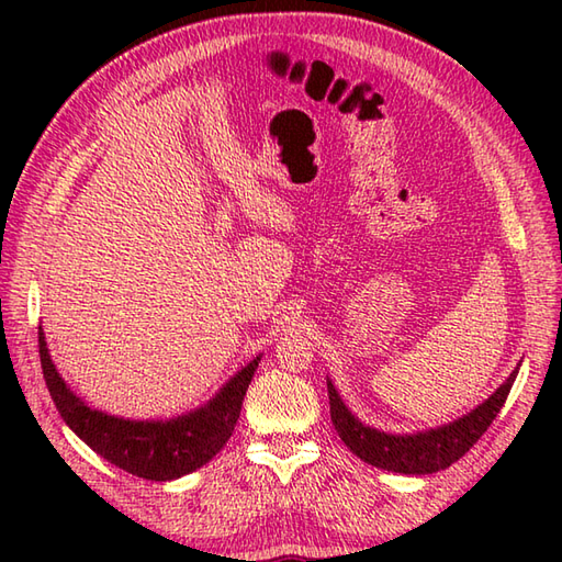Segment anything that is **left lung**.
Returning a JSON list of instances; mask_svg holds the SVG:
<instances>
[{"instance_id":"8db88e82","label":"left lung","mask_w":562,"mask_h":562,"mask_svg":"<svg viewBox=\"0 0 562 562\" xmlns=\"http://www.w3.org/2000/svg\"><path fill=\"white\" fill-rule=\"evenodd\" d=\"M519 369L509 374V379L499 386L491 398L481 403L479 408L469 415L459 417L457 423L429 429V432L417 435H386L355 420V415L345 408L338 391L328 381V398H330V420L336 425L340 439L357 453L362 461L376 465V469L393 471V473H437L445 471L453 461H459L475 441L487 432L493 425L499 408H503L509 389L515 384Z\"/></svg>"}]
</instances>
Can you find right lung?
I'll use <instances>...</instances> for the list:
<instances>
[{
  "mask_svg": "<svg viewBox=\"0 0 562 562\" xmlns=\"http://www.w3.org/2000/svg\"><path fill=\"white\" fill-rule=\"evenodd\" d=\"M38 352L47 391L63 420L105 461L147 481L181 479L217 457L234 432L246 389L260 362L256 357L244 367L205 408L169 423H135L91 411L67 389L47 355L43 328H38Z\"/></svg>",
  "mask_w": 562,
  "mask_h": 562,
  "instance_id": "1",
  "label": "right lung"
}]
</instances>
